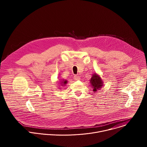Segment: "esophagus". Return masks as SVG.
Instances as JSON below:
<instances>
[{"instance_id": "obj_1", "label": "esophagus", "mask_w": 147, "mask_h": 147, "mask_svg": "<svg viewBox=\"0 0 147 147\" xmlns=\"http://www.w3.org/2000/svg\"><path fill=\"white\" fill-rule=\"evenodd\" d=\"M80 79V77L78 76H77V75H75V76H74V80L75 81L79 80Z\"/></svg>"}]
</instances>
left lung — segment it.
<instances>
[{
    "mask_svg": "<svg viewBox=\"0 0 147 147\" xmlns=\"http://www.w3.org/2000/svg\"><path fill=\"white\" fill-rule=\"evenodd\" d=\"M91 86L93 87V91H96L97 90L103 86V82L101 78L96 74H94L90 80Z\"/></svg>",
    "mask_w": 147,
    "mask_h": 147,
    "instance_id": "obj_1",
    "label": "left lung"
}]
</instances>
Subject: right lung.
Masks as SVG:
<instances>
[{
  "label": "right lung",
  "instance_id": "add662e5",
  "mask_svg": "<svg viewBox=\"0 0 147 147\" xmlns=\"http://www.w3.org/2000/svg\"><path fill=\"white\" fill-rule=\"evenodd\" d=\"M67 81L66 80H63V81L62 82H61V83H63V84H66L67 83Z\"/></svg>",
  "mask_w": 147,
  "mask_h": 147
}]
</instances>
